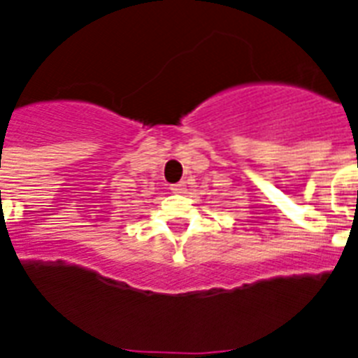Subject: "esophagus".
<instances>
[{"instance_id": "1", "label": "esophagus", "mask_w": 358, "mask_h": 358, "mask_svg": "<svg viewBox=\"0 0 358 358\" xmlns=\"http://www.w3.org/2000/svg\"><path fill=\"white\" fill-rule=\"evenodd\" d=\"M171 191H173V193H176V194H184L185 193V184H184V182H180V184H176V185H171Z\"/></svg>"}]
</instances>
